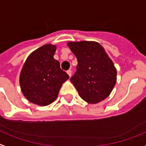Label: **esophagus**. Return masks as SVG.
Here are the masks:
<instances>
[{
	"label": "esophagus",
	"instance_id": "34e87169",
	"mask_svg": "<svg viewBox=\"0 0 146 146\" xmlns=\"http://www.w3.org/2000/svg\"><path fill=\"white\" fill-rule=\"evenodd\" d=\"M67 73H68V75H69L70 77L72 76V70H68V71H67Z\"/></svg>",
	"mask_w": 146,
	"mask_h": 146
}]
</instances>
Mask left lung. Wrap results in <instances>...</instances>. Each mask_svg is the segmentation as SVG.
Segmentation results:
<instances>
[{"label": "left lung", "instance_id": "obj_1", "mask_svg": "<svg viewBox=\"0 0 146 146\" xmlns=\"http://www.w3.org/2000/svg\"><path fill=\"white\" fill-rule=\"evenodd\" d=\"M78 60L70 79L79 96L89 104H98L110 94L116 82V69L104 48L94 41L69 42Z\"/></svg>", "mask_w": 146, "mask_h": 146}]
</instances>
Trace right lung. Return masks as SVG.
I'll use <instances>...</instances> for the list:
<instances>
[{
  "label": "right lung",
  "mask_w": 146,
  "mask_h": 146,
  "mask_svg": "<svg viewBox=\"0 0 146 146\" xmlns=\"http://www.w3.org/2000/svg\"><path fill=\"white\" fill-rule=\"evenodd\" d=\"M56 46L46 44L33 51L23 64L20 74L23 94L33 104L47 106L54 102L68 74L53 58Z\"/></svg>",
  "instance_id": "obj_1"
}]
</instances>
